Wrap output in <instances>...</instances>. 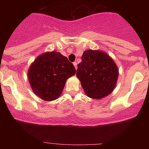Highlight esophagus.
Here are the masks:
<instances>
[{
	"label": "esophagus",
	"instance_id": "obj_1",
	"mask_svg": "<svg viewBox=\"0 0 149 149\" xmlns=\"http://www.w3.org/2000/svg\"><path fill=\"white\" fill-rule=\"evenodd\" d=\"M77 64H77L76 61L73 62V65H74V66H75V68H76V69H77V68H78V67H77Z\"/></svg>",
	"mask_w": 149,
	"mask_h": 149
}]
</instances>
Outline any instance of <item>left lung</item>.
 I'll use <instances>...</instances> for the list:
<instances>
[{"mask_svg": "<svg viewBox=\"0 0 149 149\" xmlns=\"http://www.w3.org/2000/svg\"><path fill=\"white\" fill-rule=\"evenodd\" d=\"M76 76L89 97L100 100L115 88L118 69L112 58L100 50L85 51Z\"/></svg>", "mask_w": 149, "mask_h": 149, "instance_id": "left-lung-1", "label": "left lung"}]
</instances>
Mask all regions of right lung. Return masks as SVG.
<instances>
[{
    "mask_svg": "<svg viewBox=\"0 0 149 149\" xmlns=\"http://www.w3.org/2000/svg\"><path fill=\"white\" fill-rule=\"evenodd\" d=\"M76 74L72 63L60 52H47L38 56L30 66L29 81L36 95L53 101L61 95L66 80Z\"/></svg>",
    "mask_w": 149,
    "mask_h": 149,
    "instance_id": "1",
    "label": "right lung"
}]
</instances>
